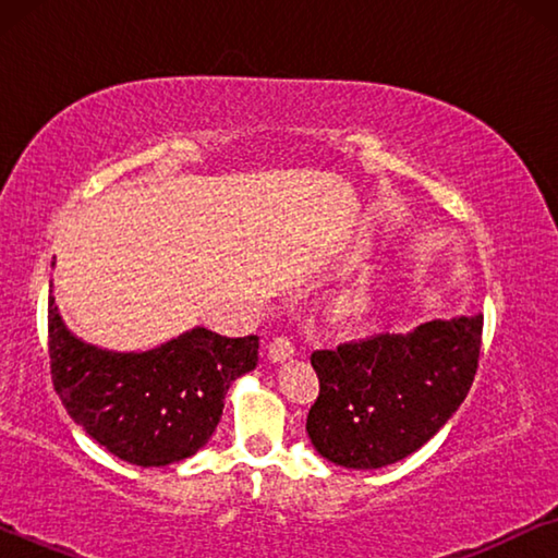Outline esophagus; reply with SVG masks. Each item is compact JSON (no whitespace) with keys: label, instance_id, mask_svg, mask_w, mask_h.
<instances>
[{"label":"esophagus","instance_id":"34e87169","mask_svg":"<svg viewBox=\"0 0 558 558\" xmlns=\"http://www.w3.org/2000/svg\"><path fill=\"white\" fill-rule=\"evenodd\" d=\"M268 356H270V362H276V364L288 362V359L295 356V342H292L290 337H276L268 347Z\"/></svg>","mask_w":558,"mask_h":558}]
</instances>
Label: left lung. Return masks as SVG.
<instances>
[{
	"mask_svg": "<svg viewBox=\"0 0 558 558\" xmlns=\"http://www.w3.org/2000/svg\"><path fill=\"white\" fill-rule=\"evenodd\" d=\"M483 315L430 319L409 335H374L313 352L319 396L307 436L329 462L393 465L426 446L475 379Z\"/></svg>",
	"mask_w": 558,
	"mask_h": 558,
	"instance_id": "obj_1",
	"label": "left lung"
}]
</instances>
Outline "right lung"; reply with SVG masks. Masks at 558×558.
I'll list each match as a JSON object with an SVG mask.
<instances>
[{
    "instance_id": "obj_1",
    "label": "right lung",
    "mask_w": 558,
    "mask_h": 558,
    "mask_svg": "<svg viewBox=\"0 0 558 558\" xmlns=\"http://www.w3.org/2000/svg\"><path fill=\"white\" fill-rule=\"evenodd\" d=\"M53 389L71 418L120 460L162 468L209 442L226 391L256 369L258 337L194 327L147 352H110L75 337L49 295Z\"/></svg>"
}]
</instances>
